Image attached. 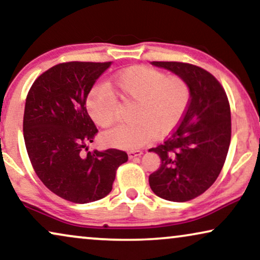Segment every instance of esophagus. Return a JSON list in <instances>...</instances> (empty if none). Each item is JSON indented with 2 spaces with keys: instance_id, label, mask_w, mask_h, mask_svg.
<instances>
[{
  "instance_id": "34e87169",
  "label": "esophagus",
  "mask_w": 260,
  "mask_h": 260,
  "mask_svg": "<svg viewBox=\"0 0 260 260\" xmlns=\"http://www.w3.org/2000/svg\"><path fill=\"white\" fill-rule=\"evenodd\" d=\"M141 155H143V151H142V150H133V151L129 152V158L140 157Z\"/></svg>"
}]
</instances>
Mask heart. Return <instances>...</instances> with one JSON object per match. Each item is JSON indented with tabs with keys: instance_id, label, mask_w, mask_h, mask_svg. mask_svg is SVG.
<instances>
[{
	"instance_id": "b5f03b06",
	"label": "heart",
	"mask_w": 260,
	"mask_h": 260,
	"mask_svg": "<svg viewBox=\"0 0 260 260\" xmlns=\"http://www.w3.org/2000/svg\"><path fill=\"white\" fill-rule=\"evenodd\" d=\"M109 87L124 101L135 102L131 123L105 131L102 140L115 148L133 150L151 136L170 133L182 119L190 102V87L183 78L167 77L148 66H133L117 73ZM115 95L104 86L94 87L86 97V109L94 123L108 127L116 119Z\"/></svg>"
}]
</instances>
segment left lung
<instances>
[{
  "label": "left lung",
  "mask_w": 260,
  "mask_h": 260,
  "mask_svg": "<svg viewBox=\"0 0 260 260\" xmlns=\"http://www.w3.org/2000/svg\"><path fill=\"white\" fill-rule=\"evenodd\" d=\"M189 84L190 102L182 120L167 140L149 149L161 167L149 176L151 190L174 202L189 201L218 179L231 143V110L226 92L201 67L177 61H152Z\"/></svg>",
  "instance_id": "1"
}]
</instances>
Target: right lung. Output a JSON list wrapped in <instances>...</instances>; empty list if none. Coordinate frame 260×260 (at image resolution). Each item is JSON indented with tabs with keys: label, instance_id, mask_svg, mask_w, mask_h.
<instances>
[{
	"label": "right lung",
	"instance_id": "1",
	"mask_svg": "<svg viewBox=\"0 0 260 260\" xmlns=\"http://www.w3.org/2000/svg\"><path fill=\"white\" fill-rule=\"evenodd\" d=\"M109 62L71 61L53 66L31 85L23 115V138L31 166L49 190L74 204L105 198L125 151H87L98 133L86 97Z\"/></svg>",
	"mask_w": 260,
	"mask_h": 260
}]
</instances>
